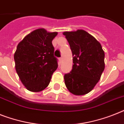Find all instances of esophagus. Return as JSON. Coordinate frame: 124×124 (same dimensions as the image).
Returning a JSON list of instances; mask_svg holds the SVG:
<instances>
[{"mask_svg":"<svg viewBox=\"0 0 124 124\" xmlns=\"http://www.w3.org/2000/svg\"><path fill=\"white\" fill-rule=\"evenodd\" d=\"M59 62H60V64H61V62H62V57H60V58H59Z\"/></svg>","mask_w":124,"mask_h":124,"instance_id":"obj_1","label":"esophagus"}]
</instances>
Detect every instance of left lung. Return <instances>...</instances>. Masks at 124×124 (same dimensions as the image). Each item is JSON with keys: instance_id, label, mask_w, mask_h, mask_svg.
Listing matches in <instances>:
<instances>
[{"instance_id": "left-lung-1", "label": "left lung", "mask_w": 124, "mask_h": 124, "mask_svg": "<svg viewBox=\"0 0 124 124\" xmlns=\"http://www.w3.org/2000/svg\"><path fill=\"white\" fill-rule=\"evenodd\" d=\"M72 53V69L64 75L71 93L83 95L90 92L100 79L105 67L104 52L94 37L84 30L64 32Z\"/></svg>"}]
</instances>
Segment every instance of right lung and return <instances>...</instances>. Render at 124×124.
<instances>
[{"mask_svg": "<svg viewBox=\"0 0 124 124\" xmlns=\"http://www.w3.org/2000/svg\"><path fill=\"white\" fill-rule=\"evenodd\" d=\"M57 32L45 29L32 31L18 43L14 55L15 69L27 90L39 92L45 90L50 82L58 64L54 57L53 39Z\"/></svg>", "mask_w": 124, "mask_h": 124, "instance_id": "obj_1", "label": "right lung"}]
</instances>
